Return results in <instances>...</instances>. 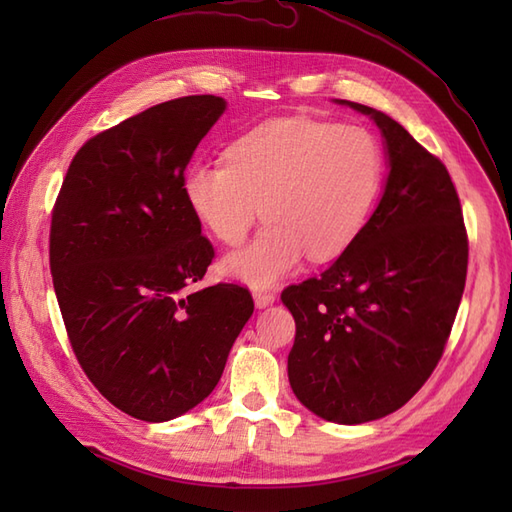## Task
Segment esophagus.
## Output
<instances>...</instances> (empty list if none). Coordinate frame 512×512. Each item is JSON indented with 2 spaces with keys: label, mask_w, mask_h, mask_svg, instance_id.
<instances>
[{
  "label": "esophagus",
  "mask_w": 512,
  "mask_h": 512,
  "mask_svg": "<svg viewBox=\"0 0 512 512\" xmlns=\"http://www.w3.org/2000/svg\"><path fill=\"white\" fill-rule=\"evenodd\" d=\"M253 299H255V306H257V308H268V306H273L277 297L273 295V292L255 290V292H253Z\"/></svg>",
  "instance_id": "34e87169"
}]
</instances>
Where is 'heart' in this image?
<instances>
[{
  "label": "heart",
  "instance_id": "obj_1",
  "mask_svg": "<svg viewBox=\"0 0 512 512\" xmlns=\"http://www.w3.org/2000/svg\"><path fill=\"white\" fill-rule=\"evenodd\" d=\"M383 173V149L367 129L288 116L235 138L226 165L195 162L182 191L195 217L228 246L264 215L268 226L222 259V273L250 288H273L306 255L330 262L356 242Z\"/></svg>",
  "mask_w": 512,
  "mask_h": 512
}]
</instances>
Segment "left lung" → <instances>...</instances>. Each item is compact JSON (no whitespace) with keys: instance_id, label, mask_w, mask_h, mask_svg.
<instances>
[{"instance_id":"1","label":"left lung","mask_w":512,"mask_h":512,"mask_svg":"<svg viewBox=\"0 0 512 512\" xmlns=\"http://www.w3.org/2000/svg\"><path fill=\"white\" fill-rule=\"evenodd\" d=\"M383 136L387 180L363 233L281 295L297 323L288 380L314 416L361 424L400 409L436 369L458 314L469 242L442 162L394 118L361 103Z\"/></svg>"}]
</instances>
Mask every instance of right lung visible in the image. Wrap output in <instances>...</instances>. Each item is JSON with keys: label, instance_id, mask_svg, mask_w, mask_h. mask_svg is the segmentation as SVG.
I'll use <instances>...</instances> for the list:
<instances>
[{"label": "right lung", "instance_id": "obj_1", "mask_svg": "<svg viewBox=\"0 0 512 512\" xmlns=\"http://www.w3.org/2000/svg\"><path fill=\"white\" fill-rule=\"evenodd\" d=\"M224 110L220 96H184L94 136L54 204L50 270L72 350L114 407L145 422L211 394L255 308L235 284L191 290L215 253L184 169Z\"/></svg>", "mask_w": 512, "mask_h": 512}]
</instances>
